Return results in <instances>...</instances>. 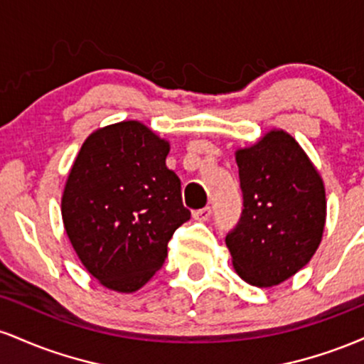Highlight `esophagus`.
I'll return each mask as SVG.
<instances>
[{"mask_svg":"<svg viewBox=\"0 0 364 364\" xmlns=\"http://www.w3.org/2000/svg\"><path fill=\"white\" fill-rule=\"evenodd\" d=\"M212 214V208L210 207H203V208H198V210L193 212V219L195 220H207L208 217Z\"/></svg>","mask_w":364,"mask_h":364,"instance_id":"34e87169","label":"esophagus"}]
</instances>
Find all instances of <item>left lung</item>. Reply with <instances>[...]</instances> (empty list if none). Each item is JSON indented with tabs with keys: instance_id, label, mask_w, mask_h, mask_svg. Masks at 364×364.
Segmentation results:
<instances>
[{
	"instance_id": "left-lung-1",
	"label": "left lung",
	"mask_w": 364,
	"mask_h": 364,
	"mask_svg": "<svg viewBox=\"0 0 364 364\" xmlns=\"http://www.w3.org/2000/svg\"><path fill=\"white\" fill-rule=\"evenodd\" d=\"M236 162L243 210L225 245L243 281L277 286L318 248L327 215L323 183L298 141L279 129L237 150Z\"/></svg>"
}]
</instances>
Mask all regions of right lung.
<instances>
[{"instance_id": "right-lung-1", "label": "right lung", "mask_w": 364, "mask_h": 364, "mask_svg": "<svg viewBox=\"0 0 364 364\" xmlns=\"http://www.w3.org/2000/svg\"><path fill=\"white\" fill-rule=\"evenodd\" d=\"M168 154V141L139 121H123L92 133L75 159L63 223L83 267L109 289H140L190 219Z\"/></svg>"}]
</instances>
